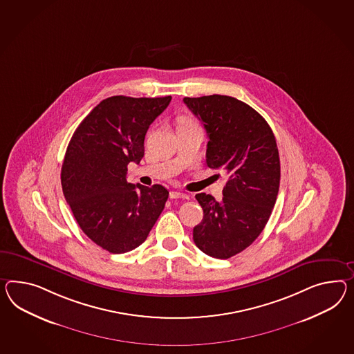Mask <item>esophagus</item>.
I'll return each mask as SVG.
<instances>
[{
	"label": "esophagus",
	"instance_id": "esophagus-1",
	"mask_svg": "<svg viewBox=\"0 0 354 354\" xmlns=\"http://www.w3.org/2000/svg\"><path fill=\"white\" fill-rule=\"evenodd\" d=\"M169 198L171 199H189V195H186L183 192H178V191H171Z\"/></svg>",
	"mask_w": 354,
	"mask_h": 354
}]
</instances>
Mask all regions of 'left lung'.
Instances as JSON below:
<instances>
[{
    "mask_svg": "<svg viewBox=\"0 0 354 354\" xmlns=\"http://www.w3.org/2000/svg\"><path fill=\"white\" fill-rule=\"evenodd\" d=\"M208 133L207 165L223 169V198L196 194L204 217L194 227L203 253L228 259L261 235L280 187V156L272 129L255 110L231 96L185 97Z\"/></svg>",
    "mask_w": 354,
    "mask_h": 354,
    "instance_id": "obj_1",
    "label": "left lung"
}]
</instances>
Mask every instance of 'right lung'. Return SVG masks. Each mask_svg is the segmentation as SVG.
<instances>
[{
	"instance_id": "right-lung-1",
	"label": "right lung",
	"mask_w": 354,
	"mask_h": 354,
	"mask_svg": "<svg viewBox=\"0 0 354 354\" xmlns=\"http://www.w3.org/2000/svg\"><path fill=\"white\" fill-rule=\"evenodd\" d=\"M171 100L111 96L71 138L62 167L64 196L82 231L109 253L136 249L163 212L168 190L129 183L127 165L141 162L146 132Z\"/></svg>"
}]
</instances>
